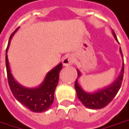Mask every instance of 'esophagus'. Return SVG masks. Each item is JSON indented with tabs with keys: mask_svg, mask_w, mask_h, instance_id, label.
<instances>
[{
	"mask_svg": "<svg viewBox=\"0 0 129 129\" xmlns=\"http://www.w3.org/2000/svg\"><path fill=\"white\" fill-rule=\"evenodd\" d=\"M74 59L73 58V57L70 55H66V56H64L63 59H62V63H63V65L64 66H69L73 63Z\"/></svg>",
	"mask_w": 129,
	"mask_h": 129,
	"instance_id": "1",
	"label": "esophagus"
}]
</instances>
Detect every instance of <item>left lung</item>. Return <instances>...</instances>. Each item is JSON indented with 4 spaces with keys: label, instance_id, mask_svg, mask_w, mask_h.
<instances>
[{
    "label": "left lung",
    "instance_id": "left-lung-1",
    "mask_svg": "<svg viewBox=\"0 0 129 129\" xmlns=\"http://www.w3.org/2000/svg\"><path fill=\"white\" fill-rule=\"evenodd\" d=\"M112 34L115 37V40L118 42V40L114 30H112ZM119 51H120L121 57L123 58L121 48L119 49ZM124 64L123 63V66L121 68L120 75L115 80L114 82H112V84H111L110 85L106 86L103 89L98 90L95 92L89 93L85 91L78 82V78L81 76L82 74L80 73V71L77 69L78 76L75 82V89L76 90L78 99L85 107L88 108L101 109L105 108L106 105H108L111 102L112 100L117 95V93L120 89L122 80H123V76H124Z\"/></svg>",
    "mask_w": 129,
    "mask_h": 129
}]
</instances>
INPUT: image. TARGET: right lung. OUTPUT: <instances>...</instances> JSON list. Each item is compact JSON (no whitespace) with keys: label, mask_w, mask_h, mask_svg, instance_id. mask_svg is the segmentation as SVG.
I'll use <instances>...</instances> for the list:
<instances>
[{"label":"right lung","mask_w":129,"mask_h":129,"mask_svg":"<svg viewBox=\"0 0 129 129\" xmlns=\"http://www.w3.org/2000/svg\"><path fill=\"white\" fill-rule=\"evenodd\" d=\"M17 28L10 37L8 47L6 49L5 63L7 69L8 84L14 98L30 111L41 112L47 110L52 105L54 99V91L58 85L59 73L62 69V63H60L56 67L47 73L45 80L40 86L36 88H28L21 85L14 80L11 73L10 63L8 61V50L14 34L18 30Z\"/></svg>","instance_id":"add662e5"}]
</instances>
